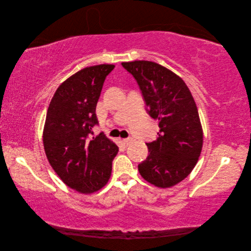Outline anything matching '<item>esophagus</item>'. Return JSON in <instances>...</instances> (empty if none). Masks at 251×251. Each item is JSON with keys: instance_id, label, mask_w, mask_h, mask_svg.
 <instances>
[{"instance_id": "esophagus-1", "label": "esophagus", "mask_w": 251, "mask_h": 251, "mask_svg": "<svg viewBox=\"0 0 251 251\" xmlns=\"http://www.w3.org/2000/svg\"><path fill=\"white\" fill-rule=\"evenodd\" d=\"M123 141H124L126 144H130V143H132V142H133V138H131V137H128V138H125Z\"/></svg>"}]
</instances>
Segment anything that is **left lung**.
Segmentation results:
<instances>
[{"label": "left lung", "mask_w": 251, "mask_h": 251, "mask_svg": "<svg viewBox=\"0 0 251 251\" xmlns=\"http://www.w3.org/2000/svg\"><path fill=\"white\" fill-rule=\"evenodd\" d=\"M121 65L137 80L150 116L160 128L157 139L147 143L149 156L138 171L149 183L172 187L192 173L202 151L203 130L194 97L183 79L161 65L149 60Z\"/></svg>", "instance_id": "left-lung-1"}]
</instances>
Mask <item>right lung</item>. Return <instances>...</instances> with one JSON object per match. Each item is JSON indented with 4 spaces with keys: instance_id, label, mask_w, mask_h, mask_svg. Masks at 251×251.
<instances>
[{
    "instance_id": "obj_1",
    "label": "right lung",
    "mask_w": 251,
    "mask_h": 251,
    "mask_svg": "<svg viewBox=\"0 0 251 251\" xmlns=\"http://www.w3.org/2000/svg\"><path fill=\"white\" fill-rule=\"evenodd\" d=\"M114 65L83 68L55 91L43 131L44 150L64 183L80 194H93L108 183L118 147L103 134L92 139L96 104Z\"/></svg>"
}]
</instances>
